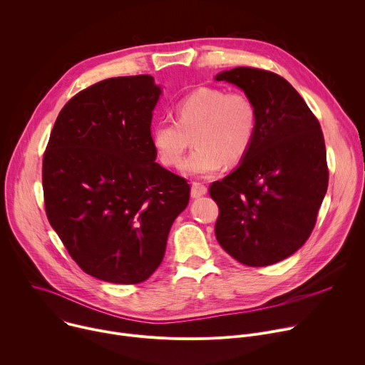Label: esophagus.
<instances>
[{
  "instance_id": "1",
  "label": "esophagus",
  "mask_w": 365,
  "mask_h": 365,
  "mask_svg": "<svg viewBox=\"0 0 365 365\" xmlns=\"http://www.w3.org/2000/svg\"><path fill=\"white\" fill-rule=\"evenodd\" d=\"M206 192H207V189H206L205 185L197 183V182L192 183V187H190V196L192 197H200V196L206 195Z\"/></svg>"
}]
</instances>
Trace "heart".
<instances>
[{
    "mask_svg": "<svg viewBox=\"0 0 365 365\" xmlns=\"http://www.w3.org/2000/svg\"><path fill=\"white\" fill-rule=\"evenodd\" d=\"M175 113L176 121L163 118L153 127L151 144L165 166L178 168L193 135L196 147L183 165L192 176L240 163L255 137L257 110L242 92L197 88L178 101Z\"/></svg>",
    "mask_w": 365,
    "mask_h": 365,
    "instance_id": "heart-1",
    "label": "heart"
}]
</instances>
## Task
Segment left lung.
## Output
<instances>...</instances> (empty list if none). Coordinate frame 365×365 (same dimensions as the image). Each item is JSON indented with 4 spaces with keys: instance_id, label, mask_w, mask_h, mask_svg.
<instances>
[{
    "instance_id": "1",
    "label": "left lung",
    "mask_w": 365,
    "mask_h": 365,
    "mask_svg": "<svg viewBox=\"0 0 365 365\" xmlns=\"http://www.w3.org/2000/svg\"><path fill=\"white\" fill-rule=\"evenodd\" d=\"M217 81L254 102L257 130L240 166L210 186L220 207L215 235L237 262H282L309 238L328 189L325 140L318 118L280 75L235 68Z\"/></svg>"
}]
</instances>
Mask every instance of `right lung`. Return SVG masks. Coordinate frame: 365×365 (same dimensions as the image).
I'll list each match as a JSON object with an SVG mask.
<instances>
[{"mask_svg": "<svg viewBox=\"0 0 365 365\" xmlns=\"http://www.w3.org/2000/svg\"><path fill=\"white\" fill-rule=\"evenodd\" d=\"M150 75L101 81L62 108L43 155L46 215L76 264L110 283L147 280L162 263L187 180L155 163Z\"/></svg>", "mask_w": 365, "mask_h": 365, "instance_id": "1", "label": "right lung"}]
</instances>
